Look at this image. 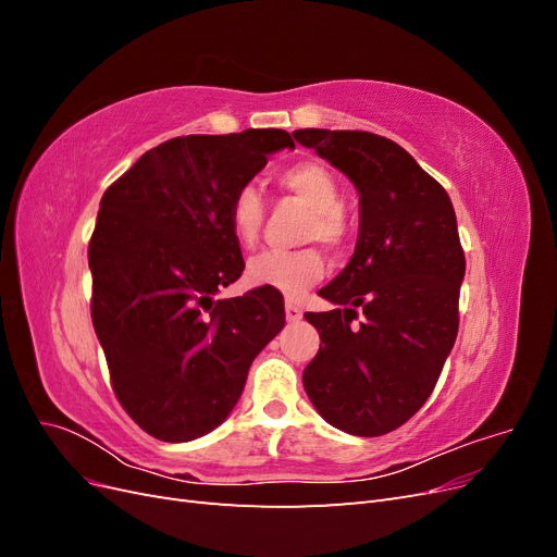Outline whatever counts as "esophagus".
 <instances>
[{"label": "esophagus", "instance_id": "esophagus-1", "mask_svg": "<svg viewBox=\"0 0 557 557\" xmlns=\"http://www.w3.org/2000/svg\"><path fill=\"white\" fill-rule=\"evenodd\" d=\"M285 318H288V323H297L301 318V309L293 305V301H285Z\"/></svg>", "mask_w": 557, "mask_h": 557}]
</instances>
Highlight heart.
I'll use <instances>...</instances> for the list:
<instances>
[{
	"label": "heart",
	"instance_id": "heart-1",
	"mask_svg": "<svg viewBox=\"0 0 557 557\" xmlns=\"http://www.w3.org/2000/svg\"><path fill=\"white\" fill-rule=\"evenodd\" d=\"M278 185L301 205L309 215L301 227V239L342 248L348 239V221L342 211L339 181L330 166L318 160H299L278 174ZM264 201L256 185H242L230 199V227L239 246L250 248L260 239L264 225ZM325 258L313 246L297 250H264L248 262V281L297 297L311 283L325 276Z\"/></svg>",
	"mask_w": 557,
	"mask_h": 557
}]
</instances>
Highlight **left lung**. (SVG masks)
<instances>
[{"label": "left lung", "instance_id": "1", "mask_svg": "<svg viewBox=\"0 0 557 557\" xmlns=\"http://www.w3.org/2000/svg\"><path fill=\"white\" fill-rule=\"evenodd\" d=\"M293 137L360 195L356 252L318 293L336 309L305 315L320 334L301 374L305 391L336 430L381 436L428 401L458 336V221L448 193L395 141L358 129H297Z\"/></svg>", "mask_w": 557, "mask_h": 557}]
</instances>
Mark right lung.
<instances>
[{
    "label": "right lung",
    "instance_id": "add662e5",
    "mask_svg": "<svg viewBox=\"0 0 557 557\" xmlns=\"http://www.w3.org/2000/svg\"><path fill=\"white\" fill-rule=\"evenodd\" d=\"M281 148H295L285 129L176 137L99 201L88 246L92 325L117 401L160 442H193L221 425L250 362L285 325L269 288L215 299L244 272L230 199Z\"/></svg>",
    "mask_w": 557,
    "mask_h": 557
}]
</instances>
